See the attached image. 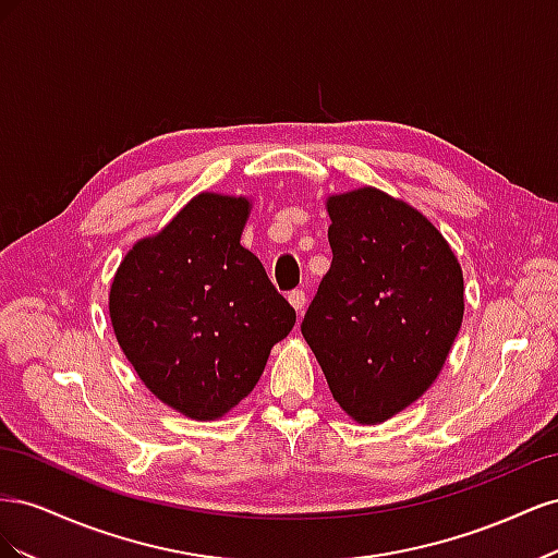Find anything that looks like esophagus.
I'll return each mask as SVG.
<instances>
[{
  "instance_id": "34e87169",
  "label": "esophagus",
  "mask_w": 558,
  "mask_h": 558,
  "mask_svg": "<svg viewBox=\"0 0 558 558\" xmlns=\"http://www.w3.org/2000/svg\"><path fill=\"white\" fill-rule=\"evenodd\" d=\"M289 302L293 305V310L298 312V316L305 312V305H307V295H305V291H291L289 293Z\"/></svg>"
}]
</instances>
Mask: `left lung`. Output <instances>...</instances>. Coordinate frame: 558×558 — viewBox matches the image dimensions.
<instances>
[{
    "label": "left lung",
    "mask_w": 558,
    "mask_h": 558,
    "mask_svg": "<svg viewBox=\"0 0 558 558\" xmlns=\"http://www.w3.org/2000/svg\"><path fill=\"white\" fill-rule=\"evenodd\" d=\"M326 207L332 263L300 330L340 408L375 426L440 375L461 330L463 272L408 202L359 189Z\"/></svg>",
    "instance_id": "1"
}]
</instances>
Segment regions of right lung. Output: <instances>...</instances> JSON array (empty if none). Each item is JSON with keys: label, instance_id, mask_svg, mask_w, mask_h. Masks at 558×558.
Returning a JSON list of instances; mask_svg holds the SVG:
<instances>
[{"label": "right lung", "instance_id": "obj_1", "mask_svg": "<svg viewBox=\"0 0 558 558\" xmlns=\"http://www.w3.org/2000/svg\"><path fill=\"white\" fill-rule=\"evenodd\" d=\"M248 199L199 193L113 277L116 340L172 410L211 421L258 384L269 349L295 326L263 263L240 244Z\"/></svg>", "mask_w": 558, "mask_h": 558}]
</instances>
